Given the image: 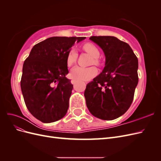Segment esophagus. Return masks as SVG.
I'll return each mask as SVG.
<instances>
[{"instance_id":"34e87169","label":"esophagus","mask_w":161,"mask_h":161,"mask_svg":"<svg viewBox=\"0 0 161 161\" xmlns=\"http://www.w3.org/2000/svg\"><path fill=\"white\" fill-rule=\"evenodd\" d=\"M76 82H77V80H75V79H72V80H71V83H72V85H75Z\"/></svg>"}]
</instances>
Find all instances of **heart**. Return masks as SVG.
Here are the masks:
<instances>
[{
	"label": "heart",
	"instance_id": "heart-1",
	"mask_svg": "<svg viewBox=\"0 0 161 161\" xmlns=\"http://www.w3.org/2000/svg\"><path fill=\"white\" fill-rule=\"evenodd\" d=\"M82 49L92 57L91 64H94L95 65L100 64V61L98 58L100 56V52L98 47L95 44L90 42L85 43L82 46ZM77 56L78 54L76 50L71 49L68 53L66 57L67 66H71L73 64H75L76 61ZM97 69L93 66L89 68L76 66L72 69L70 76L77 80H89L93 78L97 75Z\"/></svg>",
	"mask_w": 161,
	"mask_h": 161
}]
</instances>
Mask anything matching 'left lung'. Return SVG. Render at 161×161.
Returning a JSON list of instances; mask_svg holds the SVG:
<instances>
[{
    "label": "left lung",
    "instance_id": "8db88e82",
    "mask_svg": "<svg viewBox=\"0 0 161 161\" xmlns=\"http://www.w3.org/2000/svg\"><path fill=\"white\" fill-rule=\"evenodd\" d=\"M105 56V66L85 91L86 104L97 118L112 120L132 103L138 82V58L127 43L114 36H91Z\"/></svg>",
    "mask_w": 161,
    "mask_h": 161
}]
</instances>
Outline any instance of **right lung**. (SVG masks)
Here are the masks:
<instances>
[{
	"label": "right lung",
	"mask_w": 161,
	"mask_h": 161,
	"mask_svg": "<svg viewBox=\"0 0 161 161\" xmlns=\"http://www.w3.org/2000/svg\"><path fill=\"white\" fill-rule=\"evenodd\" d=\"M85 37H52L34 46L23 66L21 88L27 108L43 123L67 113L73 85L66 79V57Z\"/></svg>",
	"instance_id": "add662e5"
}]
</instances>
